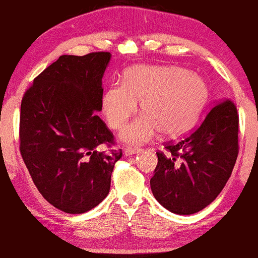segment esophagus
I'll use <instances>...</instances> for the list:
<instances>
[{
  "instance_id": "1",
  "label": "esophagus",
  "mask_w": 258,
  "mask_h": 258,
  "mask_svg": "<svg viewBox=\"0 0 258 258\" xmlns=\"http://www.w3.org/2000/svg\"><path fill=\"white\" fill-rule=\"evenodd\" d=\"M139 152H142V149H138V148H127V149H125V155H135V154H138Z\"/></svg>"
}]
</instances>
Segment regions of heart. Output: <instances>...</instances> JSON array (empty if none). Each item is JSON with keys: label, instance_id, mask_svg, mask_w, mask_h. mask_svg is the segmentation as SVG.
<instances>
[{"label": "heart", "instance_id": "1", "mask_svg": "<svg viewBox=\"0 0 258 258\" xmlns=\"http://www.w3.org/2000/svg\"><path fill=\"white\" fill-rule=\"evenodd\" d=\"M141 100L144 114L120 135L133 146L153 141L161 131L170 137L185 133L205 108L209 87L201 76L184 68L133 67L123 82H114L103 94L102 108L109 126L122 128Z\"/></svg>", "mask_w": 258, "mask_h": 258}]
</instances>
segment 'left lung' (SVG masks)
Segmentation results:
<instances>
[{
    "label": "left lung",
    "instance_id": "8db88e82",
    "mask_svg": "<svg viewBox=\"0 0 258 258\" xmlns=\"http://www.w3.org/2000/svg\"><path fill=\"white\" fill-rule=\"evenodd\" d=\"M239 115L232 100L218 103L200 125L158 152L150 179L155 199L176 215H193L214 201L232 174L239 153Z\"/></svg>",
    "mask_w": 258,
    "mask_h": 258
}]
</instances>
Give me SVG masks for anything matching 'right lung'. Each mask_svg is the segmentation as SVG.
Segmentation results:
<instances>
[{
  "mask_svg": "<svg viewBox=\"0 0 258 258\" xmlns=\"http://www.w3.org/2000/svg\"><path fill=\"white\" fill-rule=\"evenodd\" d=\"M109 52L60 55L43 70L20 105V154L42 197L67 214H84L105 199L122 156L102 110Z\"/></svg>",
  "mask_w": 258,
  "mask_h": 258,
  "instance_id": "1",
  "label": "right lung"
}]
</instances>
